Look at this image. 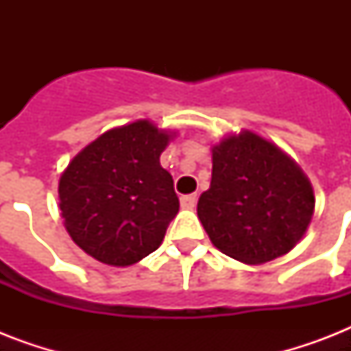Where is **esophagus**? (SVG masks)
<instances>
[{
	"instance_id": "34e87169",
	"label": "esophagus",
	"mask_w": 351,
	"mask_h": 351,
	"mask_svg": "<svg viewBox=\"0 0 351 351\" xmlns=\"http://www.w3.org/2000/svg\"><path fill=\"white\" fill-rule=\"evenodd\" d=\"M197 195L195 193H191V195H184V197H180V206L184 209H193L195 206H197Z\"/></svg>"
}]
</instances>
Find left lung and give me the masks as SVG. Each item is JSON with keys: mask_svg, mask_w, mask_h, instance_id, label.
Listing matches in <instances>:
<instances>
[{"mask_svg": "<svg viewBox=\"0 0 351 351\" xmlns=\"http://www.w3.org/2000/svg\"><path fill=\"white\" fill-rule=\"evenodd\" d=\"M313 209L308 176L275 143L242 131L213 147L211 186L197 213L224 255L244 264L286 255L308 230Z\"/></svg>", "mask_w": 351, "mask_h": 351, "instance_id": "8db88e82", "label": "left lung"}]
</instances>
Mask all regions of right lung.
Returning a JSON list of instances; mask_svg holds the SVG:
<instances>
[{"mask_svg":"<svg viewBox=\"0 0 351 351\" xmlns=\"http://www.w3.org/2000/svg\"><path fill=\"white\" fill-rule=\"evenodd\" d=\"M173 132L149 120L104 132L60 176V209L71 239L96 261L131 266L158 250L180 202L160 165Z\"/></svg>","mask_w":351,"mask_h":351,"instance_id":"1","label":"right lung"}]
</instances>
